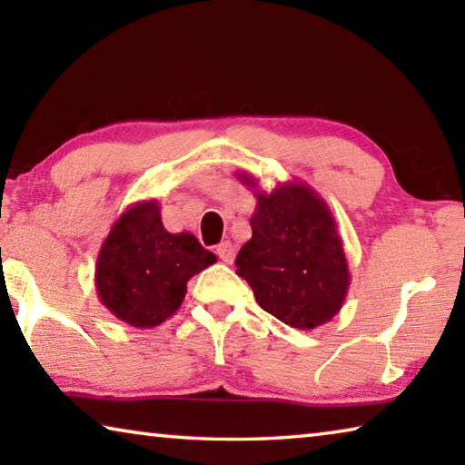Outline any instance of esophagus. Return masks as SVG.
Masks as SVG:
<instances>
[{"mask_svg":"<svg viewBox=\"0 0 465 465\" xmlns=\"http://www.w3.org/2000/svg\"><path fill=\"white\" fill-rule=\"evenodd\" d=\"M217 256L222 258L223 262H227V264H232L233 262V258H235V246L232 242H222L217 246Z\"/></svg>","mask_w":465,"mask_h":465,"instance_id":"34e87169","label":"esophagus"}]
</instances>
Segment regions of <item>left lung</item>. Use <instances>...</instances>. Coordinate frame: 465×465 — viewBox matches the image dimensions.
Here are the masks:
<instances>
[{"label":"left lung","instance_id":"left-lung-1","mask_svg":"<svg viewBox=\"0 0 465 465\" xmlns=\"http://www.w3.org/2000/svg\"><path fill=\"white\" fill-rule=\"evenodd\" d=\"M235 176L256 196L252 238L235 256V272L248 281L258 305L287 326H324L341 312L351 285L332 211L302 180L266 193L246 172Z\"/></svg>","mask_w":465,"mask_h":465}]
</instances>
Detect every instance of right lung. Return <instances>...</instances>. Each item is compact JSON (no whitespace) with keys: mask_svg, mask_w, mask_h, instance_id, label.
Masks as SVG:
<instances>
[{"mask_svg":"<svg viewBox=\"0 0 465 465\" xmlns=\"http://www.w3.org/2000/svg\"><path fill=\"white\" fill-rule=\"evenodd\" d=\"M217 262L193 233H170L155 199L131 204L110 227L96 261L102 305L133 328H155L174 316L186 282Z\"/></svg>","mask_w":465,"mask_h":465,"instance_id":"right-lung-1","label":"right lung"}]
</instances>
